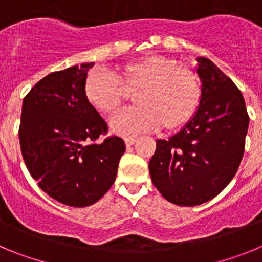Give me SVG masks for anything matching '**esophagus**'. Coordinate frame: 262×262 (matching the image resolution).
Returning <instances> with one entry per match:
<instances>
[{"label": "esophagus", "instance_id": "1", "mask_svg": "<svg viewBox=\"0 0 262 262\" xmlns=\"http://www.w3.org/2000/svg\"><path fill=\"white\" fill-rule=\"evenodd\" d=\"M124 143H126L127 147H131L135 143V138H131V136L129 138H124Z\"/></svg>", "mask_w": 262, "mask_h": 262}]
</instances>
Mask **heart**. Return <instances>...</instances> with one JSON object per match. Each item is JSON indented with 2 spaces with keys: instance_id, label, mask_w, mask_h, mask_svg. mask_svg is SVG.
<instances>
[{
  "instance_id": "heart-1",
  "label": "heart",
  "mask_w": 262,
  "mask_h": 262,
  "mask_svg": "<svg viewBox=\"0 0 262 262\" xmlns=\"http://www.w3.org/2000/svg\"><path fill=\"white\" fill-rule=\"evenodd\" d=\"M123 89L136 92L135 107L111 118L110 129L122 136L155 131H174L195 114L202 98L201 82L189 69L164 56H145L120 67L115 75L107 71L90 73L84 94L101 114H113L123 98Z\"/></svg>"
}]
</instances>
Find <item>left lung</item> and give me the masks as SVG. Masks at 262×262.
Listing matches in <instances>:
<instances>
[{"instance_id": "1", "label": "left lung", "mask_w": 262, "mask_h": 262, "mask_svg": "<svg viewBox=\"0 0 262 262\" xmlns=\"http://www.w3.org/2000/svg\"><path fill=\"white\" fill-rule=\"evenodd\" d=\"M202 98L195 114L168 140H156L149 161L154 185L169 202L198 206L237 172L248 133L244 97L211 60L196 57Z\"/></svg>"}]
</instances>
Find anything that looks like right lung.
I'll list each match as a JSON object with an SVG mask.
<instances>
[{
  "mask_svg": "<svg viewBox=\"0 0 262 262\" xmlns=\"http://www.w3.org/2000/svg\"><path fill=\"white\" fill-rule=\"evenodd\" d=\"M84 62L41 78L25 97L19 126L23 160L41 190L62 205L86 207L114 184L123 139H97L107 124L85 98Z\"/></svg>",
  "mask_w": 262,
  "mask_h": 262,
  "instance_id": "1",
  "label": "right lung"
}]
</instances>
